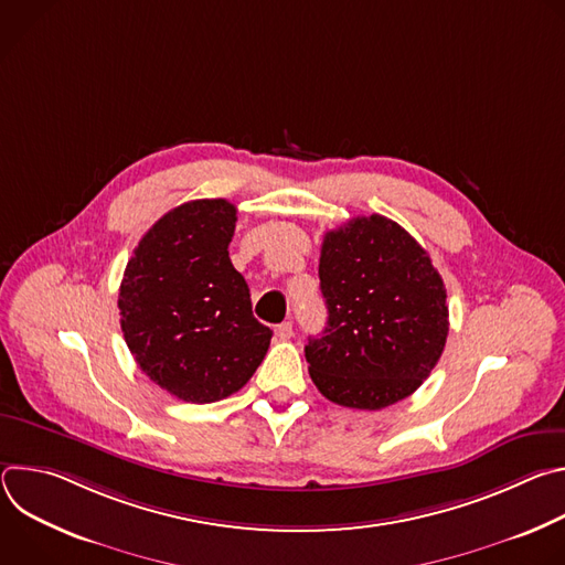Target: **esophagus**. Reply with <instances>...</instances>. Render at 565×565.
Returning <instances> with one entry per match:
<instances>
[{
	"mask_svg": "<svg viewBox=\"0 0 565 565\" xmlns=\"http://www.w3.org/2000/svg\"><path fill=\"white\" fill-rule=\"evenodd\" d=\"M275 333H277V338L279 340H290L292 338V324H290V321H284V324H279L277 329H275Z\"/></svg>",
	"mask_w": 565,
	"mask_h": 565,
	"instance_id": "34e87169",
	"label": "esophagus"
}]
</instances>
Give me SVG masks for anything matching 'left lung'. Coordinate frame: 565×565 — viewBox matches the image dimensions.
Returning <instances> with one entry per match:
<instances>
[{"label":"left lung","instance_id":"1","mask_svg":"<svg viewBox=\"0 0 565 565\" xmlns=\"http://www.w3.org/2000/svg\"><path fill=\"white\" fill-rule=\"evenodd\" d=\"M319 286L329 321L303 351L321 395L377 412L429 377L449 333L447 290L405 227L371 214L327 232Z\"/></svg>","mask_w":565,"mask_h":565}]
</instances>
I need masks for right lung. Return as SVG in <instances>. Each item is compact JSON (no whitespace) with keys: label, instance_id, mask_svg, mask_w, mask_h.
I'll list each match as a JSON object with an SVG mask.
<instances>
[{"label":"right lung","instance_id":"obj_1","mask_svg":"<svg viewBox=\"0 0 565 565\" xmlns=\"http://www.w3.org/2000/svg\"><path fill=\"white\" fill-rule=\"evenodd\" d=\"M234 225L225 199L170 210L138 241L120 284V329L140 371L196 405L244 386L273 338L230 262Z\"/></svg>","mask_w":565,"mask_h":565}]
</instances>
